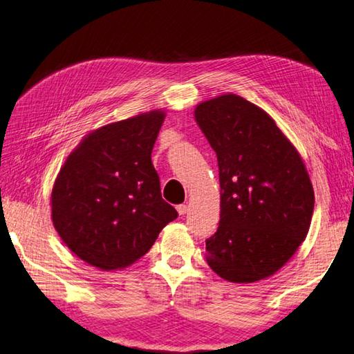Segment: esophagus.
Here are the masks:
<instances>
[{
	"label": "esophagus",
	"mask_w": 354,
	"mask_h": 354,
	"mask_svg": "<svg viewBox=\"0 0 354 354\" xmlns=\"http://www.w3.org/2000/svg\"><path fill=\"white\" fill-rule=\"evenodd\" d=\"M177 211H178L180 216H185L186 212H188V206H186V205H178L177 206Z\"/></svg>",
	"instance_id": "34e87169"
}]
</instances>
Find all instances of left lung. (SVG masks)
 I'll list each match as a JSON object with an SVG mask.
<instances>
[{
  "label": "left lung",
  "mask_w": 354,
  "mask_h": 354,
  "mask_svg": "<svg viewBox=\"0 0 354 354\" xmlns=\"http://www.w3.org/2000/svg\"><path fill=\"white\" fill-rule=\"evenodd\" d=\"M216 151L220 222L206 262L220 277L251 283L282 268L310 230L315 192L301 156L265 111L239 95L196 108Z\"/></svg>",
  "instance_id": "8db88e82"
}]
</instances>
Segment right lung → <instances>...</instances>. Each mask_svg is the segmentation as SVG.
I'll use <instances>...</instances> for the list:
<instances>
[{
    "instance_id": "1",
    "label": "right lung",
    "mask_w": 354,
    "mask_h": 354,
    "mask_svg": "<svg viewBox=\"0 0 354 354\" xmlns=\"http://www.w3.org/2000/svg\"><path fill=\"white\" fill-rule=\"evenodd\" d=\"M165 114L152 111L103 126L66 160L52 189V220L68 248L100 270L134 263L177 218L151 152Z\"/></svg>"
}]
</instances>
